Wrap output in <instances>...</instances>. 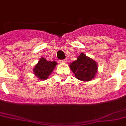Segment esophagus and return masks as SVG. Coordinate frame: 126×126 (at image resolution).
I'll return each instance as SVG.
<instances>
[{
	"label": "esophagus",
	"mask_w": 126,
	"mask_h": 126,
	"mask_svg": "<svg viewBox=\"0 0 126 126\" xmlns=\"http://www.w3.org/2000/svg\"><path fill=\"white\" fill-rule=\"evenodd\" d=\"M59 62H60V63H67V59H63V60H60Z\"/></svg>",
	"instance_id": "obj_1"
}]
</instances>
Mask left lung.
<instances>
[{
    "label": "left lung",
    "instance_id": "1",
    "mask_svg": "<svg viewBox=\"0 0 126 126\" xmlns=\"http://www.w3.org/2000/svg\"><path fill=\"white\" fill-rule=\"evenodd\" d=\"M75 77L82 81H89L94 79L97 72V65L95 61L83 53L77 57V60L70 64Z\"/></svg>",
    "mask_w": 126,
    "mask_h": 126
}]
</instances>
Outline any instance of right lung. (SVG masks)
<instances>
[{"label": "right lung", "instance_id": "obj_1", "mask_svg": "<svg viewBox=\"0 0 126 126\" xmlns=\"http://www.w3.org/2000/svg\"><path fill=\"white\" fill-rule=\"evenodd\" d=\"M56 65V61H47L45 58L42 57L34 68V75L40 80H46L51 75Z\"/></svg>", "mask_w": 126, "mask_h": 126}]
</instances>
